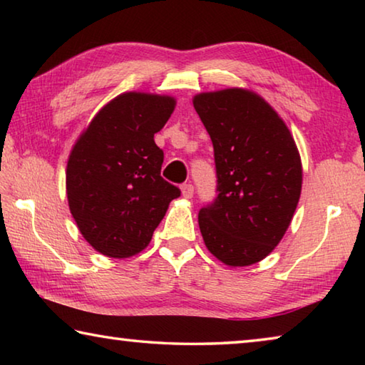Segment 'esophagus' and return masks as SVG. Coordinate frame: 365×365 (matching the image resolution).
Masks as SVG:
<instances>
[{
	"label": "esophagus",
	"mask_w": 365,
	"mask_h": 365,
	"mask_svg": "<svg viewBox=\"0 0 365 365\" xmlns=\"http://www.w3.org/2000/svg\"><path fill=\"white\" fill-rule=\"evenodd\" d=\"M180 190H182L183 197H187V200H190V197H193L195 190H193V185H191V183H183Z\"/></svg>",
	"instance_id": "esophagus-1"
}]
</instances>
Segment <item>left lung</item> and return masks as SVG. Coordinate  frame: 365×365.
I'll list each match as a JSON object with an SVG mask.
<instances>
[{
  "instance_id": "1",
  "label": "left lung",
  "mask_w": 365,
  "mask_h": 365,
  "mask_svg": "<svg viewBox=\"0 0 365 365\" xmlns=\"http://www.w3.org/2000/svg\"><path fill=\"white\" fill-rule=\"evenodd\" d=\"M193 106L212 140L217 191L197 224L206 248L230 267L267 257L292 224L302 185L287 123L246 88L207 91Z\"/></svg>"
}]
</instances>
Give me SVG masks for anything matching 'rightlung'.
I'll return each mask as SVG.
<instances>
[{
	"instance_id": "add662e5",
	"label": "right lung",
	"mask_w": 365,
	"mask_h": 365,
	"mask_svg": "<svg viewBox=\"0 0 365 365\" xmlns=\"http://www.w3.org/2000/svg\"><path fill=\"white\" fill-rule=\"evenodd\" d=\"M175 104L168 95L122 93L98 110L72 148L66 169L71 214L104 256L125 259L143 251L180 196L160 177L164 153L154 143Z\"/></svg>"
}]
</instances>
